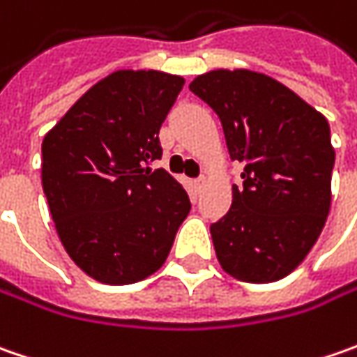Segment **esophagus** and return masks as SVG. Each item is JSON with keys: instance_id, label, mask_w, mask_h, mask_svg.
Segmentation results:
<instances>
[{"instance_id": "esophagus-1", "label": "esophagus", "mask_w": 357, "mask_h": 357, "mask_svg": "<svg viewBox=\"0 0 357 357\" xmlns=\"http://www.w3.org/2000/svg\"><path fill=\"white\" fill-rule=\"evenodd\" d=\"M192 185H195V188H197V190H200L202 186L206 185V176L202 174V176H199V178H195V181H192Z\"/></svg>"}]
</instances>
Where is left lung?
Masks as SVG:
<instances>
[{
  "instance_id": "1",
  "label": "left lung",
  "mask_w": 357,
  "mask_h": 357,
  "mask_svg": "<svg viewBox=\"0 0 357 357\" xmlns=\"http://www.w3.org/2000/svg\"><path fill=\"white\" fill-rule=\"evenodd\" d=\"M188 87L213 107L230 158L244 165L228 213L211 227L216 258L236 280H280L306 258L330 213V125L264 73L216 69Z\"/></svg>"
}]
</instances>
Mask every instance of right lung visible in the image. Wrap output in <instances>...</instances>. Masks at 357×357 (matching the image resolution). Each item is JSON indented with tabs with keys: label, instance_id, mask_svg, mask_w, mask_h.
Listing matches in <instances>:
<instances>
[{
	"label": "right lung",
	"instance_id": "add662e5",
	"mask_svg": "<svg viewBox=\"0 0 357 357\" xmlns=\"http://www.w3.org/2000/svg\"><path fill=\"white\" fill-rule=\"evenodd\" d=\"M185 85L162 71H115L93 85L41 144V183L67 254L91 278L132 284L171 252L190 200L149 162Z\"/></svg>",
	"mask_w": 357,
	"mask_h": 357
}]
</instances>
